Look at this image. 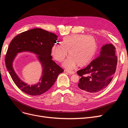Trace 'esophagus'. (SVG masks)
Here are the masks:
<instances>
[{
	"label": "esophagus",
	"instance_id": "1",
	"mask_svg": "<svg viewBox=\"0 0 128 128\" xmlns=\"http://www.w3.org/2000/svg\"><path fill=\"white\" fill-rule=\"evenodd\" d=\"M68 74H75V72H73V71H67V72Z\"/></svg>",
	"mask_w": 128,
	"mask_h": 128
}]
</instances>
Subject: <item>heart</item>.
<instances>
[{
    "instance_id": "b5f03b06",
    "label": "heart",
    "mask_w": 128,
    "mask_h": 128,
    "mask_svg": "<svg viewBox=\"0 0 128 128\" xmlns=\"http://www.w3.org/2000/svg\"><path fill=\"white\" fill-rule=\"evenodd\" d=\"M98 45L94 38L83 34H75L63 38L62 44L56 43L51 48L53 57L59 62L62 61L68 55L63 66L67 69H72L77 64L83 67L90 62L95 56Z\"/></svg>"
}]
</instances>
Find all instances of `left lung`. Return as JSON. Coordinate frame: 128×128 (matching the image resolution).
<instances>
[{"label":"left lung","instance_id":"1","mask_svg":"<svg viewBox=\"0 0 128 128\" xmlns=\"http://www.w3.org/2000/svg\"><path fill=\"white\" fill-rule=\"evenodd\" d=\"M115 48L112 44L104 45L99 56L84 69L77 72L81 76L77 88L83 92L96 94L104 90L113 79L118 63Z\"/></svg>","mask_w":128,"mask_h":128}]
</instances>
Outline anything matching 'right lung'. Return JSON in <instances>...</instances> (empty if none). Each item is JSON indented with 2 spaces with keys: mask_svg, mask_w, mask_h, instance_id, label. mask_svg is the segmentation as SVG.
Here are the masks:
<instances>
[{
  "mask_svg": "<svg viewBox=\"0 0 128 128\" xmlns=\"http://www.w3.org/2000/svg\"><path fill=\"white\" fill-rule=\"evenodd\" d=\"M58 36L40 28H34L18 34L10 42L5 58L6 68L13 82L21 91L31 96L40 95L54 84L64 69L52 60L51 48L56 42ZM32 52L42 66V76L39 82L30 86L19 77L13 68V62L18 53Z\"/></svg>",
  "mask_w": 128,
  "mask_h": 128,
  "instance_id": "right-lung-1",
  "label": "right lung"
}]
</instances>
